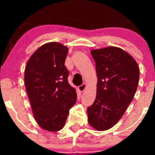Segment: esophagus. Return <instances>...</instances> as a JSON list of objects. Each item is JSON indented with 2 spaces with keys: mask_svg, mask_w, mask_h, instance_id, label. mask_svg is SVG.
I'll return each instance as SVG.
<instances>
[{
  "mask_svg": "<svg viewBox=\"0 0 155 155\" xmlns=\"http://www.w3.org/2000/svg\"><path fill=\"white\" fill-rule=\"evenodd\" d=\"M85 89H86V84H82V85L78 87V90H79L80 92H83L85 90Z\"/></svg>",
  "mask_w": 155,
  "mask_h": 155,
  "instance_id": "esophagus-1",
  "label": "esophagus"
}]
</instances>
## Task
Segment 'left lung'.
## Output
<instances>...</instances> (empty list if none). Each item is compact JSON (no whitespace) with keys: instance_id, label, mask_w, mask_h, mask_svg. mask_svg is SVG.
I'll list each match as a JSON object with an SVG mask.
<instances>
[{"instance_id":"left-lung-1","label":"left lung","mask_w":155,"mask_h":155,"mask_svg":"<svg viewBox=\"0 0 155 155\" xmlns=\"http://www.w3.org/2000/svg\"><path fill=\"white\" fill-rule=\"evenodd\" d=\"M97 75L96 99L88 107V123L107 130L120 119L132 101L139 82L137 63L122 48L109 46L91 51Z\"/></svg>"}]
</instances>
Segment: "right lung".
Listing matches in <instances>:
<instances>
[{
  "instance_id": "obj_1",
  "label": "right lung",
  "mask_w": 155,
  "mask_h": 155,
  "mask_svg": "<svg viewBox=\"0 0 155 155\" xmlns=\"http://www.w3.org/2000/svg\"><path fill=\"white\" fill-rule=\"evenodd\" d=\"M68 51L58 42L46 43L31 55L25 67V87L34 117L41 128L51 132L63 128L77 100L64 65Z\"/></svg>"
}]
</instances>
